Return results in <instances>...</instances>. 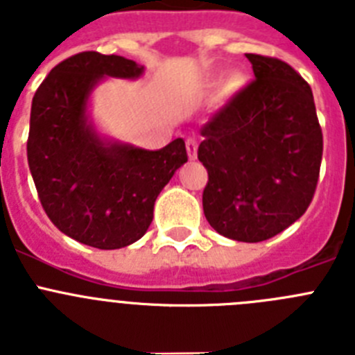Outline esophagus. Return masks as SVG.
<instances>
[{"mask_svg": "<svg viewBox=\"0 0 355 355\" xmlns=\"http://www.w3.org/2000/svg\"><path fill=\"white\" fill-rule=\"evenodd\" d=\"M197 146H199L197 139H188L187 140V150H188V158H190V159L197 158Z\"/></svg>", "mask_w": 355, "mask_h": 355, "instance_id": "1", "label": "esophagus"}]
</instances>
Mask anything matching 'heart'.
Instances as JSON below:
<instances>
[{"label": "heart", "instance_id": "obj_1", "mask_svg": "<svg viewBox=\"0 0 355 355\" xmlns=\"http://www.w3.org/2000/svg\"><path fill=\"white\" fill-rule=\"evenodd\" d=\"M241 83V78H236V80H234V85H240Z\"/></svg>", "mask_w": 355, "mask_h": 355}]
</instances>
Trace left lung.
I'll return each instance as SVG.
<instances>
[{"instance_id": "obj_1", "label": "left lung", "mask_w": 355, "mask_h": 355, "mask_svg": "<svg viewBox=\"0 0 355 355\" xmlns=\"http://www.w3.org/2000/svg\"><path fill=\"white\" fill-rule=\"evenodd\" d=\"M254 80L216 110L197 158L206 220L231 240H268L299 220L318 184L324 137L311 87L286 62L247 53Z\"/></svg>"}]
</instances>
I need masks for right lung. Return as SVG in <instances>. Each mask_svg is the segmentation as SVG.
<instances>
[{
	"label": "right lung",
	"mask_w": 355,
	"mask_h": 355,
	"mask_svg": "<svg viewBox=\"0 0 355 355\" xmlns=\"http://www.w3.org/2000/svg\"><path fill=\"white\" fill-rule=\"evenodd\" d=\"M124 56L83 51L51 69L31 101L28 165L49 220L96 249H121L146 234L155 200L188 159L183 139L159 150L106 146L85 108L103 76L139 78Z\"/></svg>",
	"instance_id": "1"
}]
</instances>
